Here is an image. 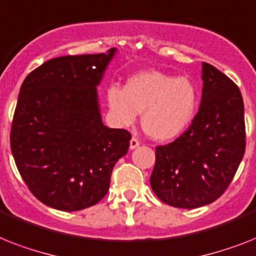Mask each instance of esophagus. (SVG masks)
<instances>
[{
	"instance_id": "obj_1",
	"label": "esophagus",
	"mask_w": 256,
	"mask_h": 256,
	"mask_svg": "<svg viewBox=\"0 0 256 256\" xmlns=\"http://www.w3.org/2000/svg\"><path fill=\"white\" fill-rule=\"evenodd\" d=\"M139 144H140V142H139V140L136 138H134V136H132V138L130 139V150L136 148V147H138Z\"/></svg>"
}]
</instances>
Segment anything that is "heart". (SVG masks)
<instances>
[{
  "instance_id": "obj_1",
  "label": "heart",
  "mask_w": 256,
  "mask_h": 256,
  "mask_svg": "<svg viewBox=\"0 0 256 256\" xmlns=\"http://www.w3.org/2000/svg\"><path fill=\"white\" fill-rule=\"evenodd\" d=\"M108 105L114 122L130 126L142 113L144 132L156 140H170L192 122L197 109V90L186 78H174L159 70L135 74L124 85H110Z\"/></svg>"
}]
</instances>
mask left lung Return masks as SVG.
I'll list each match as a JSON object with an SVG mask.
<instances>
[{"label": "left lung", "instance_id": "left-lung-1", "mask_svg": "<svg viewBox=\"0 0 256 256\" xmlns=\"http://www.w3.org/2000/svg\"><path fill=\"white\" fill-rule=\"evenodd\" d=\"M198 113L186 132L155 148L150 184L163 202L194 209L213 202L232 182L244 155V108L240 88L202 63Z\"/></svg>", "mask_w": 256, "mask_h": 256}]
</instances>
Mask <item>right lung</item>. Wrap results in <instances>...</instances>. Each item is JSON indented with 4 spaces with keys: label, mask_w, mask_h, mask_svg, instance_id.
I'll list each match as a JSON object with an SVG mask.
<instances>
[{
    "label": "right lung",
    "mask_w": 256,
    "mask_h": 256,
    "mask_svg": "<svg viewBox=\"0 0 256 256\" xmlns=\"http://www.w3.org/2000/svg\"><path fill=\"white\" fill-rule=\"evenodd\" d=\"M116 51L55 58L20 86L10 147L24 182L47 206L74 212L96 205L128 152L132 135L102 124L97 96Z\"/></svg>",
    "instance_id": "right-lung-1"
}]
</instances>
